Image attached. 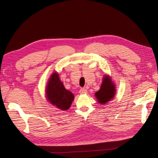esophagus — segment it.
I'll return each mask as SVG.
<instances>
[{
	"label": "esophagus",
	"instance_id": "obj_1",
	"mask_svg": "<svg viewBox=\"0 0 158 158\" xmlns=\"http://www.w3.org/2000/svg\"><path fill=\"white\" fill-rule=\"evenodd\" d=\"M79 93L80 94H87V90L85 89V88H81L79 91Z\"/></svg>",
	"mask_w": 158,
	"mask_h": 158
}]
</instances>
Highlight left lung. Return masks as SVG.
I'll return each instance as SVG.
<instances>
[{
  "label": "left lung",
  "instance_id": "left-lung-1",
  "mask_svg": "<svg viewBox=\"0 0 158 158\" xmlns=\"http://www.w3.org/2000/svg\"><path fill=\"white\" fill-rule=\"evenodd\" d=\"M114 88V85L111 82V78L107 76H105L101 88L98 92L95 93V97L97 98L98 102L102 104H106L113 99L115 92Z\"/></svg>",
  "mask_w": 158,
  "mask_h": 158
}]
</instances>
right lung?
<instances>
[{"label":"right lung","instance_id":"obj_1","mask_svg":"<svg viewBox=\"0 0 158 158\" xmlns=\"http://www.w3.org/2000/svg\"><path fill=\"white\" fill-rule=\"evenodd\" d=\"M46 94L49 102L61 110L69 109L74 98L73 93L65 89L56 73L51 75L49 80Z\"/></svg>","mask_w":158,"mask_h":158}]
</instances>
